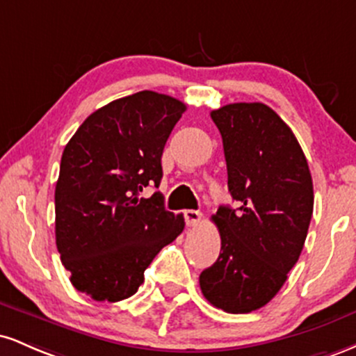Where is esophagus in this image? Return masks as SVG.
I'll return each instance as SVG.
<instances>
[{"instance_id": "34e87169", "label": "esophagus", "mask_w": 356, "mask_h": 356, "mask_svg": "<svg viewBox=\"0 0 356 356\" xmlns=\"http://www.w3.org/2000/svg\"><path fill=\"white\" fill-rule=\"evenodd\" d=\"M184 219H186L187 226L195 227L199 222H201L202 214L199 211H186V212H184Z\"/></svg>"}]
</instances>
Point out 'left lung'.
Returning <instances> with one entry per match:
<instances>
[{
	"label": "left lung",
	"instance_id": "1",
	"mask_svg": "<svg viewBox=\"0 0 356 356\" xmlns=\"http://www.w3.org/2000/svg\"><path fill=\"white\" fill-rule=\"evenodd\" d=\"M222 137L227 187L239 207L212 216L220 252L204 269V298L226 313L269 303L303 251L313 214V181L295 134L273 108L229 104L212 110Z\"/></svg>",
	"mask_w": 356,
	"mask_h": 356
}]
</instances>
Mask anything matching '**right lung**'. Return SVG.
Wrapping results in <instances>:
<instances>
[{"label":"right lung","mask_w":356,"mask_h":356,"mask_svg":"<svg viewBox=\"0 0 356 356\" xmlns=\"http://www.w3.org/2000/svg\"><path fill=\"white\" fill-rule=\"evenodd\" d=\"M186 104L137 92L110 102L79 127L61 155L55 187V236L70 281L95 301L136 295L144 271L184 231L165 211L161 157Z\"/></svg>","instance_id":"obj_1"}]
</instances>
